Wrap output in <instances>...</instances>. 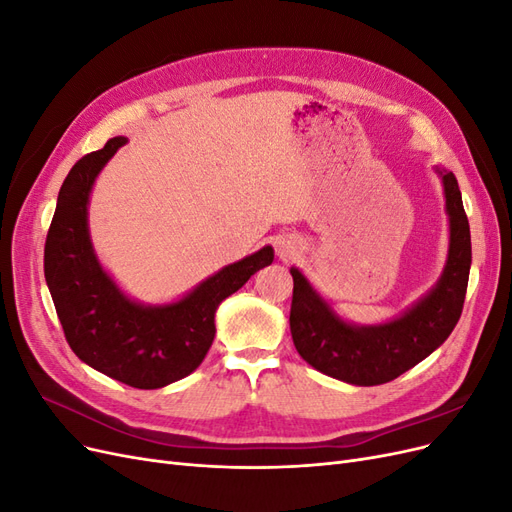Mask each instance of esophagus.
<instances>
[{
	"label": "esophagus",
	"mask_w": 512,
	"mask_h": 512,
	"mask_svg": "<svg viewBox=\"0 0 512 512\" xmlns=\"http://www.w3.org/2000/svg\"><path fill=\"white\" fill-rule=\"evenodd\" d=\"M277 252H280L282 258H290V256L297 254V250H294V245H290V243H280V245H277Z\"/></svg>",
	"instance_id": "esophagus-1"
}]
</instances>
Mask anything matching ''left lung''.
Segmentation results:
<instances>
[{"label": "left lung", "instance_id": "left-lung-1", "mask_svg": "<svg viewBox=\"0 0 512 512\" xmlns=\"http://www.w3.org/2000/svg\"><path fill=\"white\" fill-rule=\"evenodd\" d=\"M436 173L442 177L451 230L446 265L436 286L401 316L382 324L346 322L297 267L290 269L292 342L303 361L322 374L356 386L391 382L453 333L468 290L472 241L455 175L438 166Z\"/></svg>", "mask_w": 512, "mask_h": 512}]
</instances>
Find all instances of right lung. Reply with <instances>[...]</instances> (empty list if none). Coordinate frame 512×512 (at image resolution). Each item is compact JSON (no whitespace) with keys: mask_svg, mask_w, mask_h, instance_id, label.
<instances>
[{"mask_svg":"<svg viewBox=\"0 0 512 512\" xmlns=\"http://www.w3.org/2000/svg\"><path fill=\"white\" fill-rule=\"evenodd\" d=\"M126 143V136H115L72 166L46 235L44 277L68 344L83 363L134 389H162L203 363L220 303L271 265L273 247L232 262L179 301L145 305L130 299L102 269L87 224L96 177Z\"/></svg>","mask_w":512,"mask_h":512,"instance_id":"add662e5","label":"right lung"}]
</instances>
